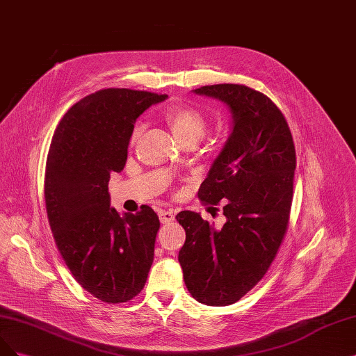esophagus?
I'll return each instance as SVG.
<instances>
[{
	"label": "esophagus",
	"mask_w": 356,
	"mask_h": 356,
	"mask_svg": "<svg viewBox=\"0 0 356 356\" xmlns=\"http://www.w3.org/2000/svg\"><path fill=\"white\" fill-rule=\"evenodd\" d=\"M159 218H161L162 224H169V222H172L175 215H174V212H170V211H161V212H159Z\"/></svg>",
	"instance_id": "obj_1"
}]
</instances>
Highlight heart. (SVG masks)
I'll return each mask as SVG.
<instances>
[{"label":"heart","instance_id":"heart-1","mask_svg":"<svg viewBox=\"0 0 356 356\" xmlns=\"http://www.w3.org/2000/svg\"><path fill=\"white\" fill-rule=\"evenodd\" d=\"M163 119L172 131L175 138L182 144L187 141L197 143L206 132V119L200 110L187 104L170 106L163 112ZM143 132V125H137L132 131L131 141L136 143Z\"/></svg>","mask_w":356,"mask_h":356}]
</instances>
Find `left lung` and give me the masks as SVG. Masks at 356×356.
<instances>
[{
	"mask_svg": "<svg viewBox=\"0 0 356 356\" xmlns=\"http://www.w3.org/2000/svg\"><path fill=\"white\" fill-rule=\"evenodd\" d=\"M195 94L219 99L232 112V132L199 188L219 204L220 229L195 212L177 220L186 229L179 250L191 296L209 306L240 300L268 273L289 228L296 150L287 120L264 92L240 83L206 85Z\"/></svg>",
	"mask_w": 356,
	"mask_h": 356,
	"instance_id": "obj_1",
	"label": "left lung"
}]
</instances>
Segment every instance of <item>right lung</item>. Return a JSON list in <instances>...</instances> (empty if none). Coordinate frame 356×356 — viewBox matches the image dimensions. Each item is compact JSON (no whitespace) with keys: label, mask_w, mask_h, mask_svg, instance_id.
<instances>
[{"label":"right lung","mask_w":356,"mask_h":356,"mask_svg":"<svg viewBox=\"0 0 356 356\" xmlns=\"http://www.w3.org/2000/svg\"><path fill=\"white\" fill-rule=\"evenodd\" d=\"M166 94L107 88L73 104L47 156L44 195L57 249L72 275L106 303L144 289L161 220L150 206L122 218L110 207L108 179L127 163L137 118Z\"/></svg>","instance_id":"right-lung-1"}]
</instances>
